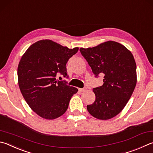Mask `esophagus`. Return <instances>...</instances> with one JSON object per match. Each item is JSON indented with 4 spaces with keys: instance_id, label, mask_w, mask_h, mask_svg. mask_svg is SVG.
Returning <instances> with one entry per match:
<instances>
[{
    "instance_id": "34e87169",
    "label": "esophagus",
    "mask_w": 153,
    "mask_h": 153,
    "mask_svg": "<svg viewBox=\"0 0 153 153\" xmlns=\"http://www.w3.org/2000/svg\"><path fill=\"white\" fill-rule=\"evenodd\" d=\"M79 91H80V92H83V91H85L86 90H87V88H79Z\"/></svg>"
}]
</instances>
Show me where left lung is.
Returning a JSON list of instances; mask_svg holds the SVG:
<instances>
[{
	"mask_svg": "<svg viewBox=\"0 0 153 153\" xmlns=\"http://www.w3.org/2000/svg\"><path fill=\"white\" fill-rule=\"evenodd\" d=\"M79 50L95 76L104 75L103 85L93 89L96 100L87 105L88 111L100 120L114 117L126 105L137 84L133 55L126 47L113 41Z\"/></svg>",
	"mask_w": 153,
	"mask_h": 153,
	"instance_id": "1",
	"label": "left lung"
}]
</instances>
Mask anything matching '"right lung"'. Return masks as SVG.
<instances>
[{
    "label": "right lung",
    "mask_w": 153,
    "mask_h": 153,
    "mask_svg": "<svg viewBox=\"0 0 153 153\" xmlns=\"http://www.w3.org/2000/svg\"><path fill=\"white\" fill-rule=\"evenodd\" d=\"M78 49L43 39L33 43L22 56L17 69L19 88L29 107L41 118L53 120L62 116L78 91L57 79L59 74L67 76L66 63Z\"/></svg>",
    "instance_id": "right-lung-1"
}]
</instances>
